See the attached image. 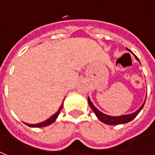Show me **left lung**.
<instances>
[{"label":"left lung","mask_w":155,"mask_h":155,"mask_svg":"<svg viewBox=\"0 0 155 155\" xmlns=\"http://www.w3.org/2000/svg\"><path fill=\"white\" fill-rule=\"evenodd\" d=\"M126 49H127V48H126ZM127 50L130 51L129 49H127ZM135 58H136V59H137L138 61H140L139 59H138L136 56H135ZM87 102H88V104L90 106V108L92 109V110H93V111L95 112V114H96L97 118H98L101 122L106 124H110V125H117V124H125L130 122V121H132V119L135 118L136 116L140 112V110H142V108L144 107V104H145V103H144V104H142V106H141L140 108L137 111H135V112H133V113L132 114L123 115V116H119V117H112V116L106 115V114L101 112L100 110H98L96 107L94 106V104H92V102L90 101L89 97L87 98ZM145 102H146V100H145Z\"/></svg>","instance_id":"left-lung-1"}]
</instances>
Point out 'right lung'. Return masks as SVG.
Returning a JSON list of instances; mask_svg holds the SVG:
<instances>
[{
    "mask_svg": "<svg viewBox=\"0 0 155 155\" xmlns=\"http://www.w3.org/2000/svg\"><path fill=\"white\" fill-rule=\"evenodd\" d=\"M62 107H63V104H61L60 108L59 109V110L54 114L53 116H51L50 118H48L47 120H45V121H44V122H42V123L36 124H27L28 126H30V127H44V126H47V125H49L53 123V122L57 119V117H58V116H59L60 110H62Z\"/></svg>",
    "mask_w": 155,
    "mask_h": 155,
    "instance_id": "obj_1",
    "label": "right lung"
}]
</instances>
